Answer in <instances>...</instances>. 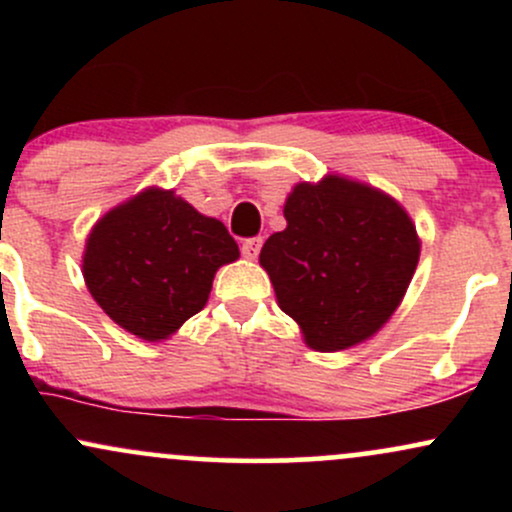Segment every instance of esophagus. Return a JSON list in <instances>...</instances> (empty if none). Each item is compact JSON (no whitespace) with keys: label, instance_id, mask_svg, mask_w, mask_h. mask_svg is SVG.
<instances>
[{"label":"esophagus","instance_id":"1","mask_svg":"<svg viewBox=\"0 0 512 512\" xmlns=\"http://www.w3.org/2000/svg\"><path fill=\"white\" fill-rule=\"evenodd\" d=\"M262 250V238H248L243 243V257L245 260H255Z\"/></svg>","mask_w":512,"mask_h":512}]
</instances>
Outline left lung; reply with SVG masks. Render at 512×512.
<instances>
[{
  "mask_svg": "<svg viewBox=\"0 0 512 512\" xmlns=\"http://www.w3.org/2000/svg\"><path fill=\"white\" fill-rule=\"evenodd\" d=\"M286 228L262 245L276 303L315 351L366 342L395 315L421 255L407 209L378 187L344 175L298 182Z\"/></svg>",
  "mask_w": 512,
  "mask_h": 512,
  "instance_id": "left-lung-1",
  "label": "left lung"
}]
</instances>
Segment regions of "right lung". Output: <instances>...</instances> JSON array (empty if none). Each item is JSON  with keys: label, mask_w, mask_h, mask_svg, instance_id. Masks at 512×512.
I'll use <instances>...</instances> for the list:
<instances>
[{"label": "right lung", "mask_w": 512, "mask_h": 512, "mask_svg": "<svg viewBox=\"0 0 512 512\" xmlns=\"http://www.w3.org/2000/svg\"><path fill=\"white\" fill-rule=\"evenodd\" d=\"M238 257L219 219L175 190L146 187L96 221L81 272L110 320L144 342H163L207 305L219 267Z\"/></svg>", "instance_id": "1"}]
</instances>
